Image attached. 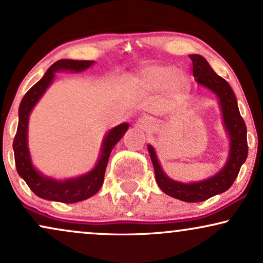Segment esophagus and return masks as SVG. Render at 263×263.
I'll return each mask as SVG.
<instances>
[{
  "mask_svg": "<svg viewBox=\"0 0 263 263\" xmlns=\"http://www.w3.org/2000/svg\"><path fill=\"white\" fill-rule=\"evenodd\" d=\"M139 123H140L141 128H144V129H150L151 126H152L151 121H148L147 118H141V119H139Z\"/></svg>",
  "mask_w": 263,
  "mask_h": 263,
  "instance_id": "34e87169",
  "label": "esophagus"
}]
</instances>
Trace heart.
I'll return each mask as SVG.
<instances>
[{
    "label": "heart",
    "mask_w": 263,
    "mask_h": 263,
    "mask_svg": "<svg viewBox=\"0 0 263 263\" xmlns=\"http://www.w3.org/2000/svg\"><path fill=\"white\" fill-rule=\"evenodd\" d=\"M133 80L135 85L147 91L166 89L176 95H181L187 84V78L183 72L171 64H151L142 68Z\"/></svg>",
    "instance_id": "1"
}]
</instances>
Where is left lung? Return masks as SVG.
Instances as JSON below:
<instances>
[{
	"label": "left lung",
	"mask_w": 263,
	"mask_h": 263,
	"mask_svg": "<svg viewBox=\"0 0 263 263\" xmlns=\"http://www.w3.org/2000/svg\"><path fill=\"white\" fill-rule=\"evenodd\" d=\"M193 61V76L201 85L209 87L217 93L221 103L223 121L231 138V156L224 168L209 179L197 181V183L184 184L174 181L163 173L158 163L154 148L148 145L147 150L150 154L152 164L155 168V176L160 189L167 195L176 197L185 202H200L205 201L217 194L224 193L233 185L238 177L241 164L248 157V139H246V125L238 108L236 97L231 85L217 76L207 61L200 54H190Z\"/></svg>",
	"instance_id": "1"
}]
</instances>
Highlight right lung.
<instances>
[{
  "instance_id": "1",
  "label": "right lung",
  "mask_w": 263,
  "mask_h": 263,
  "mask_svg": "<svg viewBox=\"0 0 263 263\" xmlns=\"http://www.w3.org/2000/svg\"><path fill=\"white\" fill-rule=\"evenodd\" d=\"M93 61H76V60H60L48 68L45 76L41 78L30 90L23 97L21 106H19V122L14 140H13V150H14V161L18 174L28 186L30 187L35 195L45 200L58 201L64 203H74L78 201H83L95 195L103 184L105 171L109 155L115 145L121 140L125 132L128 130V123H123L107 134L103 141V147L100 160L96 167L85 174V176L69 179L64 181L53 180L51 178L42 177L39 172L32 167L30 155L28 150V121L31 109L40 100L42 93L52 82L54 72L57 70H73V72H82L89 68Z\"/></svg>"
}]
</instances>
